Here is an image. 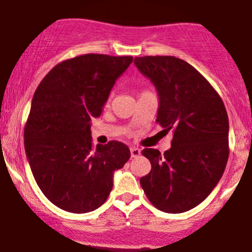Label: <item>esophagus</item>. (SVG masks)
Instances as JSON below:
<instances>
[{
    "mask_svg": "<svg viewBox=\"0 0 252 252\" xmlns=\"http://www.w3.org/2000/svg\"><path fill=\"white\" fill-rule=\"evenodd\" d=\"M140 154H141L140 149H138V148H130V155H131V158H139V156H140Z\"/></svg>",
    "mask_w": 252,
    "mask_h": 252,
    "instance_id": "obj_1",
    "label": "esophagus"
}]
</instances>
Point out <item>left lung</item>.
Here are the masks:
<instances>
[{"mask_svg":"<svg viewBox=\"0 0 252 252\" xmlns=\"http://www.w3.org/2000/svg\"><path fill=\"white\" fill-rule=\"evenodd\" d=\"M158 91L156 123L172 131L170 150L141 151L151 171L140 185L154 207L183 213L209 196L229 158V119L218 92L192 65L175 56L134 59Z\"/></svg>","mask_w":252,"mask_h":252,"instance_id":"left-lung-1","label":"left lung"}]
</instances>
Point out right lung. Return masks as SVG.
<instances>
[{
	"label": "right lung",
	"mask_w": 252,
	"mask_h": 252,
	"mask_svg": "<svg viewBox=\"0 0 252 252\" xmlns=\"http://www.w3.org/2000/svg\"><path fill=\"white\" fill-rule=\"evenodd\" d=\"M131 56L85 54L61 61L34 92L24 148L36 185L59 208L89 213L106 202L113 173L130 158L126 144L92 145L91 119L101 116Z\"/></svg>",
	"instance_id": "obj_1"
}]
</instances>
